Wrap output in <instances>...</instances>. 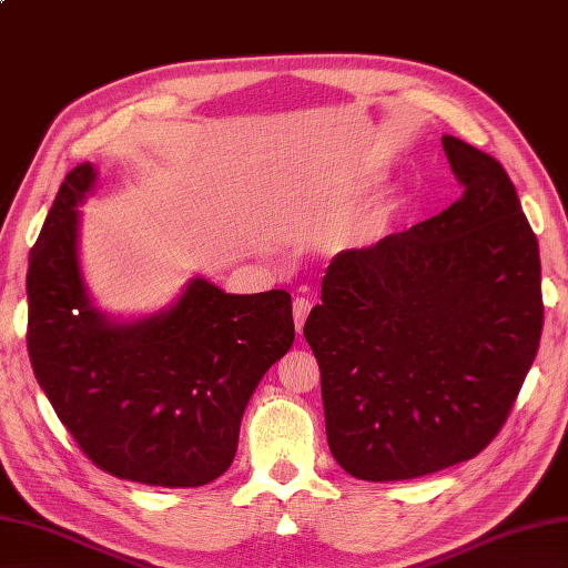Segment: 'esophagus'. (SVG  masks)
<instances>
[{
    "mask_svg": "<svg viewBox=\"0 0 568 568\" xmlns=\"http://www.w3.org/2000/svg\"><path fill=\"white\" fill-rule=\"evenodd\" d=\"M308 311H311V301L298 296V298L294 301V325H296V332L303 329V323H306Z\"/></svg>",
    "mask_w": 568,
    "mask_h": 568,
    "instance_id": "esophagus-1",
    "label": "esophagus"
}]
</instances>
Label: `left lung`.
I'll list each match as a JSON object with an SVG mask.
<instances>
[{"label": "left lung", "mask_w": 568, "mask_h": 568, "mask_svg": "<svg viewBox=\"0 0 568 568\" xmlns=\"http://www.w3.org/2000/svg\"><path fill=\"white\" fill-rule=\"evenodd\" d=\"M463 197L332 260L303 335L332 458L397 481L475 458L501 432L542 335L539 247L504 165L444 136Z\"/></svg>", "instance_id": "1"}]
</instances>
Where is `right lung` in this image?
I'll return each instance as SVG.
<instances>
[{"label":"right lung","mask_w":568,"mask_h":568,"mask_svg":"<svg viewBox=\"0 0 568 568\" xmlns=\"http://www.w3.org/2000/svg\"><path fill=\"white\" fill-rule=\"evenodd\" d=\"M95 185L69 171L29 257L36 381L87 458L151 487H202L239 448L247 399L294 344L292 296L224 294L202 276L171 308L118 323L95 311L79 270V212Z\"/></svg>","instance_id":"right-lung-1"}]
</instances>
